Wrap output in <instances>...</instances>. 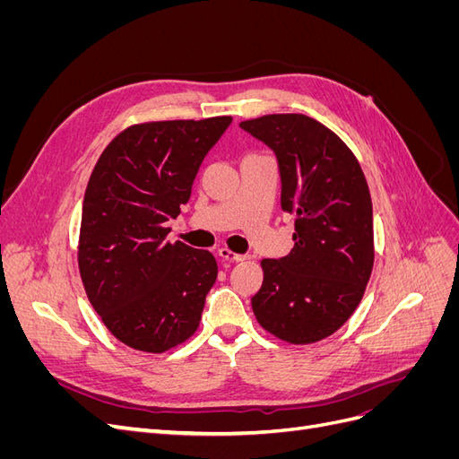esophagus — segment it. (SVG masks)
Masks as SVG:
<instances>
[{"mask_svg": "<svg viewBox=\"0 0 459 459\" xmlns=\"http://www.w3.org/2000/svg\"><path fill=\"white\" fill-rule=\"evenodd\" d=\"M218 255H220V258H224V260H228V262H241V260H247L245 255L233 253V251H230V248H226V247H221L220 251H218Z\"/></svg>", "mask_w": 459, "mask_h": 459, "instance_id": "1", "label": "esophagus"}]
</instances>
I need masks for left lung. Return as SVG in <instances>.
<instances>
[{
	"mask_svg": "<svg viewBox=\"0 0 459 459\" xmlns=\"http://www.w3.org/2000/svg\"><path fill=\"white\" fill-rule=\"evenodd\" d=\"M239 126L275 152L281 208L295 216L290 253L260 262L253 312L277 339L317 342L354 314L373 270L366 176L349 145L307 115H266Z\"/></svg>",
	"mask_w": 459,
	"mask_h": 459,
	"instance_id": "left-lung-1",
	"label": "left lung"
}]
</instances>
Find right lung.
Returning <instances> with one entry per match:
<instances>
[{
    "mask_svg": "<svg viewBox=\"0 0 459 459\" xmlns=\"http://www.w3.org/2000/svg\"><path fill=\"white\" fill-rule=\"evenodd\" d=\"M231 117L143 122L122 130L95 169L82 206L78 268L93 310L130 349L160 354L197 331L216 258L166 241L170 218Z\"/></svg>",
    "mask_w": 459,
    "mask_h": 459,
    "instance_id": "right-lung-1",
    "label": "right lung"
}]
</instances>
